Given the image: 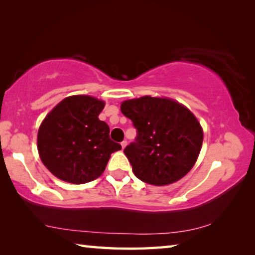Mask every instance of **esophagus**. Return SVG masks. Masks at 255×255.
Returning <instances> with one entry per match:
<instances>
[{
	"instance_id": "1",
	"label": "esophagus",
	"mask_w": 255,
	"mask_h": 255,
	"mask_svg": "<svg viewBox=\"0 0 255 255\" xmlns=\"http://www.w3.org/2000/svg\"><path fill=\"white\" fill-rule=\"evenodd\" d=\"M127 146V140H124V141H122V147H123V149L126 147Z\"/></svg>"
}]
</instances>
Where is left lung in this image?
I'll return each instance as SVG.
<instances>
[{
	"mask_svg": "<svg viewBox=\"0 0 255 255\" xmlns=\"http://www.w3.org/2000/svg\"><path fill=\"white\" fill-rule=\"evenodd\" d=\"M120 109L137 129L135 141L124 153L138 179L166 185L192 169L204 132L191 111L172 99L149 96L124 101Z\"/></svg>",
	"mask_w": 255,
	"mask_h": 255,
	"instance_id": "obj_1",
	"label": "left lung"
}]
</instances>
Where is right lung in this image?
Instances as JSON below:
<instances>
[{
  "label": "right lung",
  "mask_w": 255,
  "mask_h": 255,
  "mask_svg": "<svg viewBox=\"0 0 255 255\" xmlns=\"http://www.w3.org/2000/svg\"><path fill=\"white\" fill-rule=\"evenodd\" d=\"M105 102L89 96L60 101L41 123L38 152L44 165L58 179L74 184L93 181L105 171L110 155L122 149L110 128L99 119Z\"/></svg>",
  "instance_id": "1"
}]
</instances>
